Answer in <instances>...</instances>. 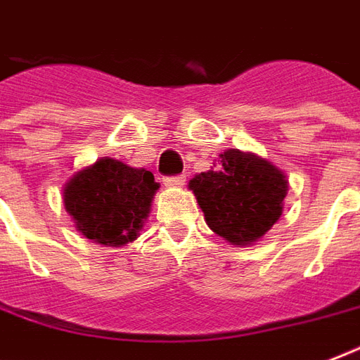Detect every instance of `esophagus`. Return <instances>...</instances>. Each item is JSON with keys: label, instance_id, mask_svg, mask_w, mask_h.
<instances>
[{"label": "esophagus", "instance_id": "34e87169", "mask_svg": "<svg viewBox=\"0 0 360 360\" xmlns=\"http://www.w3.org/2000/svg\"><path fill=\"white\" fill-rule=\"evenodd\" d=\"M186 181V175H172V177H166L164 179V183L168 186H181L185 185Z\"/></svg>", "mask_w": 360, "mask_h": 360}]
</instances>
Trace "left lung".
I'll use <instances>...</instances> for the list:
<instances>
[{"mask_svg":"<svg viewBox=\"0 0 360 360\" xmlns=\"http://www.w3.org/2000/svg\"><path fill=\"white\" fill-rule=\"evenodd\" d=\"M215 234L234 245L253 243L276 224L287 194L283 172L255 155L229 149L210 172L188 183Z\"/></svg>","mask_w":360,"mask_h":360,"instance_id":"1","label":"left lung"}]
</instances>
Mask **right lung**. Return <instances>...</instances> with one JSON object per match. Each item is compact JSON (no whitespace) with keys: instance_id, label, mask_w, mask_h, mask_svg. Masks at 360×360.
Masks as SVG:
<instances>
[{"instance_id":"add662e5","label":"right lung","mask_w":360,"mask_h":360,"mask_svg":"<svg viewBox=\"0 0 360 360\" xmlns=\"http://www.w3.org/2000/svg\"><path fill=\"white\" fill-rule=\"evenodd\" d=\"M156 191L158 183L147 169L101 158L70 179L64 204L84 238L120 247L137 238Z\"/></svg>"}]
</instances>
